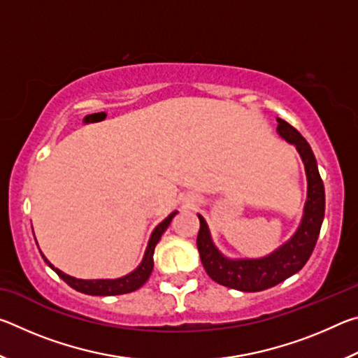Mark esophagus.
Returning <instances> with one entry per match:
<instances>
[{
	"label": "esophagus",
	"instance_id": "1",
	"mask_svg": "<svg viewBox=\"0 0 358 358\" xmlns=\"http://www.w3.org/2000/svg\"><path fill=\"white\" fill-rule=\"evenodd\" d=\"M191 205H192V203H191Z\"/></svg>",
	"mask_w": 358,
	"mask_h": 358
}]
</instances>
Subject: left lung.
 Instances as JSON below:
<instances>
[{"label": "left lung", "mask_w": 358, "mask_h": 358, "mask_svg": "<svg viewBox=\"0 0 358 358\" xmlns=\"http://www.w3.org/2000/svg\"><path fill=\"white\" fill-rule=\"evenodd\" d=\"M278 134L294 145L303 161L306 172L308 191L303 216L292 237L278 246L273 252L256 259H232L224 256L211 238L207 221L199 216L201 229L197 235V250L203 268L211 280L221 286L237 289L241 292H259L287 280L308 262L316 246L320 226L325 213V191L319 175L317 161L310 143L287 121L276 118Z\"/></svg>", "instance_id": "1"}]
</instances>
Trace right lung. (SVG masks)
Segmentation results:
<instances>
[{"label": "right lung", "mask_w": 358, "mask_h": 358, "mask_svg": "<svg viewBox=\"0 0 358 358\" xmlns=\"http://www.w3.org/2000/svg\"><path fill=\"white\" fill-rule=\"evenodd\" d=\"M178 211H172L164 221L157 224L155 227L153 232L150 235L147 250H145L142 262L138 264L137 268H134L131 273L121 276V278H115V280H80V278H74L71 275H66L64 271H62L57 266H53L48 259L41 252V256L44 257L45 264L50 266V268L55 271V273L62 278V280L69 284L72 289H76L77 292L87 294V295H99V296H108V295H121V294H129L134 292L138 287H142L145 282L153 271V254H155V246L157 245V241L161 240L162 234L166 232V229L169 227V224L172 222L173 216L177 215Z\"/></svg>", "instance_id": "right-lung-1"}]
</instances>
